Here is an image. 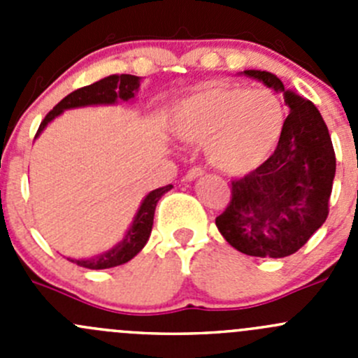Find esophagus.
Segmentation results:
<instances>
[{"instance_id": "1", "label": "esophagus", "mask_w": 358, "mask_h": 358, "mask_svg": "<svg viewBox=\"0 0 358 358\" xmlns=\"http://www.w3.org/2000/svg\"><path fill=\"white\" fill-rule=\"evenodd\" d=\"M202 175H204V169H202V168H192V169H189V171H187L185 180H187V182H192V180L199 178V176H202Z\"/></svg>"}]
</instances>
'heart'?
<instances>
[{
	"label": "heart",
	"instance_id": "obj_1",
	"mask_svg": "<svg viewBox=\"0 0 358 358\" xmlns=\"http://www.w3.org/2000/svg\"><path fill=\"white\" fill-rule=\"evenodd\" d=\"M284 121V106L275 93L215 81L178 100L168 124L182 142H206V156L216 169L241 176L268 159Z\"/></svg>",
	"mask_w": 358,
	"mask_h": 358
}]
</instances>
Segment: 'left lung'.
I'll list each match as a JSON object with an SVG mask.
<instances>
[{"mask_svg":"<svg viewBox=\"0 0 358 358\" xmlns=\"http://www.w3.org/2000/svg\"><path fill=\"white\" fill-rule=\"evenodd\" d=\"M243 74L282 93L289 115L272 156L232 182V199L216 227L244 255L284 258L326 222L336 175L333 142L317 107L284 88L275 74L252 69Z\"/></svg>","mask_w":358,"mask_h":358,"instance_id":"8db88e82","label":"left lung"}]
</instances>
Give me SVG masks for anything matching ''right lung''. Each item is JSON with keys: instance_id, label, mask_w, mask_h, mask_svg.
Returning a JSON list of instances; mask_svg holds the SVG:
<instances>
[{"instance_id": "1", "label": "right lung", "mask_w": 358, "mask_h": 358, "mask_svg": "<svg viewBox=\"0 0 358 358\" xmlns=\"http://www.w3.org/2000/svg\"><path fill=\"white\" fill-rule=\"evenodd\" d=\"M140 81L142 79L138 76L131 74H112L107 78L100 79V81L93 83V85L83 86V88L76 90V92L69 93L66 99L60 100L53 110L46 114L43 122L39 124L36 138L43 133V129L50 124L55 117H59L64 110L69 109H78V107H88V106H114L119 100L121 102H129L135 99L136 92L140 88ZM173 185L161 187V189L152 190L143 197L142 204H140L138 211H136L133 223L129 229L126 230L124 237L110 248L109 251L96 255L93 258H67L69 262L76 263L79 266H85L90 270H103L112 268V266L122 265L128 263L129 259L135 258L143 246L149 241L150 232H152V223H154V213H156V206L159 199L164 196L168 190H171Z\"/></svg>"}]
</instances>
